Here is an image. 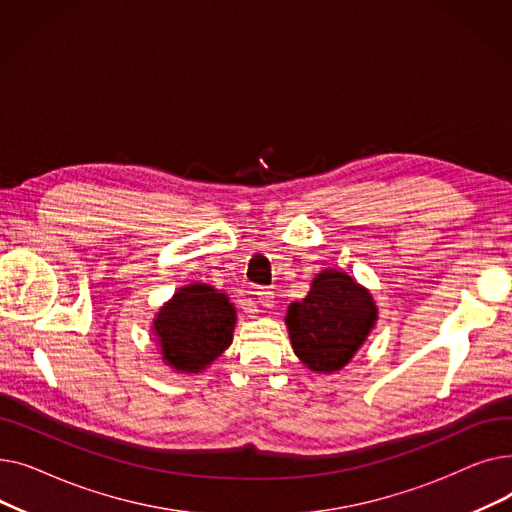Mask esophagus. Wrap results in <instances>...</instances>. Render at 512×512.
Returning <instances> with one entry per match:
<instances>
[{"label": "esophagus", "mask_w": 512, "mask_h": 512, "mask_svg": "<svg viewBox=\"0 0 512 512\" xmlns=\"http://www.w3.org/2000/svg\"><path fill=\"white\" fill-rule=\"evenodd\" d=\"M253 299H255V303L257 305H261V307H265V309H270V307H274V292L270 290V288H257L255 292H253Z\"/></svg>", "instance_id": "obj_1"}]
</instances>
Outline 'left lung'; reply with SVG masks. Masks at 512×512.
<instances>
[{"instance_id":"8db88e82","label":"left lung","mask_w":512,"mask_h":512,"mask_svg":"<svg viewBox=\"0 0 512 512\" xmlns=\"http://www.w3.org/2000/svg\"><path fill=\"white\" fill-rule=\"evenodd\" d=\"M378 319L367 288L338 270H324L303 301L286 313L290 344L309 369L332 373L355 357Z\"/></svg>"}]
</instances>
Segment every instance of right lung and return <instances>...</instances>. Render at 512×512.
Wrapping results in <instances>:
<instances>
[{"label": "right lung", "instance_id": "right-lung-1", "mask_svg": "<svg viewBox=\"0 0 512 512\" xmlns=\"http://www.w3.org/2000/svg\"><path fill=\"white\" fill-rule=\"evenodd\" d=\"M236 309L228 294L207 284L182 286L159 309L153 330L161 359L172 369L199 373L232 344Z\"/></svg>", "mask_w": 512, "mask_h": 512}]
</instances>
